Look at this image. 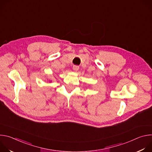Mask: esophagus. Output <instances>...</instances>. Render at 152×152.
Here are the masks:
<instances>
[{"label": "esophagus", "instance_id": "1", "mask_svg": "<svg viewBox=\"0 0 152 152\" xmlns=\"http://www.w3.org/2000/svg\"><path fill=\"white\" fill-rule=\"evenodd\" d=\"M79 67L78 66H76V65H75V66H73V70L75 71V72L77 71V70H79Z\"/></svg>", "mask_w": 152, "mask_h": 152}]
</instances>
